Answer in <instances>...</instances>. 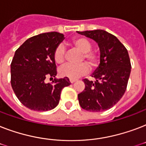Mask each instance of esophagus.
<instances>
[{
	"mask_svg": "<svg viewBox=\"0 0 146 146\" xmlns=\"http://www.w3.org/2000/svg\"><path fill=\"white\" fill-rule=\"evenodd\" d=\"M76 79H70V82H71V83H73L74 82H76Z\"/></svg>",
	"mask_w": 146,
	"mask_h": 146,
	"instance_id": "esophagus-1",
	"label": "esophagus"
}]
</instances>
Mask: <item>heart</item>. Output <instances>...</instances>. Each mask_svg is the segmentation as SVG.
<instances>
[{"label":"heart","instance_id":"b5f03b06","mask_svg":"<svg viewBox=\"0 0 146 146\" xmlns=\"http://www.w3.org/2000/svg\"><path fill=\"white\" fill-rule=\"evenodd\" d=\"M70 44L82 53L80 61L86 60L91 67H96L100 61V53L98 50L92 49V43L89 39L83 37L73 38ZM54 59L58 64L65 61V48L63 44H58L54 50ZM89 71V66L86 63H81L77 65L66 64L60 70V74L64 77L76 79L85 75Z\"/></svg>","mask_w":146,"mask_h":146}]
</instances>
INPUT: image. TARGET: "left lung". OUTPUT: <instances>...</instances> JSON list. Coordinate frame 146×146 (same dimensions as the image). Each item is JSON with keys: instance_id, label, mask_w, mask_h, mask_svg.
Here are the masks:
<instances>
[{"instance_id": "obj_1", "label": "left lung", "mask_w": 146, "mask_h": 146, "mask_svg": "<svg viewBox=\"0 0 146 146\" xmlns=\"http://www.w3.org/2000/svg\"><path fill=\"white\" fill-rule=\"evenodd\" d=\"M95 40L100 48V64L92 76L82 80L85 89L78 94L81 108L92 112L108 110L123 97L129 80L131 64L127 48L117 38L102 29L77 32Z\"/></svg>"}]
</instances>
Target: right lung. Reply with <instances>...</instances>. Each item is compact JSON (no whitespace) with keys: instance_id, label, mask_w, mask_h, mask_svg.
Returning <instances> with one entry per match:
<instances>
[{"instance_id":"right-lung-1","label":"right lung","mask_w":146,"mask_h":146,"mask_svg":"<svg viewBox=\"0 0 146 146\" xmlns=\"http://www.w3.org/2000/svg\"><path fill=\"white\" fill-rule=\"evenodd\" d=\"M64 38L57 32L42 33L28 38L16 50L10 64V82L17 98L26 108L52 110L59 103L62 89L70 85L67 77L44 82L57 75L54 50Z\"/></svg>"}]
</instances>
